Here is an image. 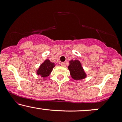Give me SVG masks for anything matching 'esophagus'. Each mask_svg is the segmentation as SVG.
I'll list each match as a JSON object with an SVG mask.
<instances>
[{
	"label": "esophagus",
	"instance_id": "1",
	"mask_svg": "<svg viewBox=\"0 0 122 122\" xmlns=\"http://www.w3.org/2000/svg\"><path fill=\"white\" fill-rule=\"evenodd\" d=\"M61 65L62 66H65V62H61Z\"/></svg>",
	"mask_w": 122,
	"mask_h": 122
}]
</instances>
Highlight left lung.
Masks as SVG:
<instances>
[{"instance_id":"8db88e82","label":"left lung","mask_w":122,"mask_h":122,"mask_svg":"<svg viewBox=\"0 0 122 122\" xmlns=\"http://www.w3.org/2000/svg\"><path fill=\"white\" fill-rule=\"evenodd\" d=\"M69 64L68 69L73 79L76 80H78L84 79L86 77V73L79 60H71L69 61Z\"/></svg>"}]
</instances>
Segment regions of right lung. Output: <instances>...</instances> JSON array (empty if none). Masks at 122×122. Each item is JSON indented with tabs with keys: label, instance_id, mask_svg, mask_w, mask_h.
<instances>
[{
	"label": "right lung",
	"instance_id": "obj_1",
	"mask_svg": "<svg viewBox=\"0 0 122 122\" xmlns=\"http://www.w3.org/2000/svg\"><path fill=\"white\" fill-rule=\"evenodd\" d=\"M55 64L54 62H51L49 60H46L37 70V75H40L42 77L49 76Z\"/></svg>",
	"mask_w": 122,
	"mask_h": 122
}]
</instances>
